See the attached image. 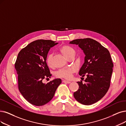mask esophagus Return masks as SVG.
I'll return each mask as SVG.
<instances>
[{
    "mask_svg": "<svg viewBox=\"0 0 126 126\" xmlns=\"http://www.w3.org/2000/svg\"><path fill=\"white\" fill-rule=\"evenodd\" d=\"M63 83H67V84H70V83H71V82L68 81V80H63Z\"/></svg>",
    "mask_w": 126,
    "mask_h": 126,
    "instance_id": "esophagus-1",
    "label": "esophagus"
}]
</instances>
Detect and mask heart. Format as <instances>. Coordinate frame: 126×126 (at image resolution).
Listing matches in <instances>:
<instances>
[{
    "label": "heart",
    "instance_id": "heart-1",
    "mask_svg": "<svg viewBox=\"0 0 126 126\" xmlns=\"http://www.w3.org/2000/svg\"><path fill=\"white\" fill-rule=\"evenodd\" d=\"M60 53L63 56L69 58L72 56H74V49L68 45H63L59 49ZM47 64L49 68L53 67V57L52 55H48L46 60ZM75 69L73 67L64 68L59 70L56 73V77L58 78H63L67 79H70L72 78V74L75 72Z\"/></svg>",
    "mask_w": 126,
    "mask_h": 126
}]
</instances>
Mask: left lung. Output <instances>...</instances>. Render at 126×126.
Listing matches in <instances>:
<instances>
[{"label": "left lung", "instance_id": "8db88e82", "mask_svg": "<svg viewBox=\"0 0 126 126\" xmlns=\"http://www.w3.org/2000/svg\"><path fill=\"white\" fill-rule=\"evenodd\" d=\"M78 45L85 55V61L79 75L87 78L83 84L78 82L79 88L73 94L77 101L84 105H91L102 98L108 91L113 72V63L108 49L90 38L70 41ZM83 78H81V79Z\"/></svg>", "mask_w": 126, "mask_h": 126}]
</instances>
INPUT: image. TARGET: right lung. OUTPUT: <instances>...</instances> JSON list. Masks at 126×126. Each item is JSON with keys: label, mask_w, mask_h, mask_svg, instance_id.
Masks as SVG:
<instances>
[{"label": "right lung", "mask_w": 126, "mask_h": 126, "mask_svg": "<svg viewBox=\"0 0 126 126\" xmlns=\"http://www.w3.org/2000/svg\"><path fill=\"white\" fill-rule=\"evenodd\" d=\"M49 40L34 41L18 54L15 68L18 75L20 93L27 101L42 106L51 101L62 79H56L44 84V79L51 78L46 60L48 51L58 43Z\"/></svg>", "instance_id": "right-lung-1"}]
</instances>
